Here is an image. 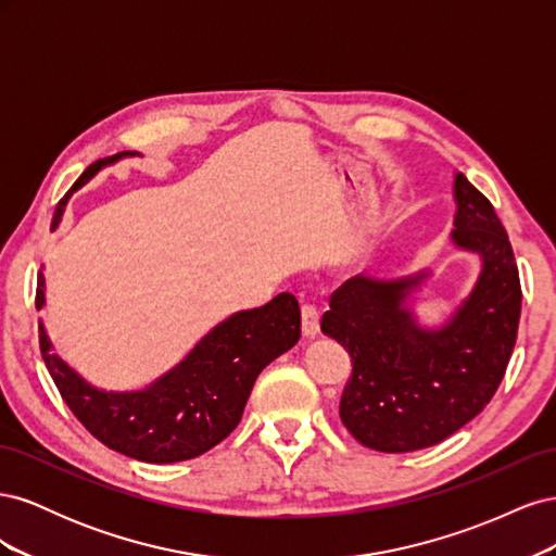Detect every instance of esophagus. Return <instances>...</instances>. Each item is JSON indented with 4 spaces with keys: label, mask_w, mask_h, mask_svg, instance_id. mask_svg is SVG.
Returning a JSON list of instances; mask_svg holds the SVG:
<instances>
[{
    "label": "esophagus",
    "mask_w": 556,
    "mask_h": 556,
    "mask_svg": "<svg viewBox=\"0 0 556 556\" xmlns=\"http://www.w3.org/2000/svg\"><path fill=\"white\" fill-rule=\"evenodd\" d=\"M301 331L311 339L319 331V311L315 304H304V308H301Z\"/></svg>",
    "instance_id": "34e87169"
}]
</instances>
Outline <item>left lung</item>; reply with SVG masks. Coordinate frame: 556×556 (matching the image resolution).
<instances>
[{"label": "left lung", "instance_id": "8db88e82", "mask_svg": "<svg viewBox=\"0 0 556 556\" xmlns=\"http://www.w3.org/2000/svg\"><path fill=\"white\" fill-rule=\"evenodd\" d=\"M452 241L482 257L473 292L441 329H422L406 306L427 274L399 280L355 276L329 299L323 331L352 357L341 419L378 452H413L470 422L506 376L521 311L519 271L494 206L454 176Z\"/></svg>", "mask_w": 556, "mask_h": 556}]
</instances>
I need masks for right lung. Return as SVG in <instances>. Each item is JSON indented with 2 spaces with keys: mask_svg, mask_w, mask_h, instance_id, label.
<instances>
[{
  "mask_svg": "<svg viewBox=\"0 0 556 556\" xmlns=\"http://www.w3.org/2000/svg\"><path fill=\"white\" fill-rule=\"evenodd\" d=\"M134 155L129 150L90 164L58 204L53 227L66 199L102 166ZM43 276L37 280V308L43 306ZM301 336V311L294 294L282 292L266 306L227 317L201 339L169 374L139 392H104L83 380L50 350L39 327L41 357L50 378L78 422L97 441L148 464H174L208 452L237 429L257 376Z\"/></svg>",
  "mask_w": 556,
  "mask_h": 556,
  "instance_id": "add662e5",
  "label": "right lung"
}]
</instances>
